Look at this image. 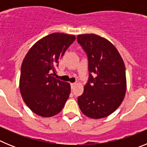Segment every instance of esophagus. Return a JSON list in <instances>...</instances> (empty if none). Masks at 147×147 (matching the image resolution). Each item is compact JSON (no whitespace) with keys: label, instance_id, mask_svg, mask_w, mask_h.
<instances>
[{"label":"esophagus","instance_id":"34e87169","mask_svg":"<svg viewBox=\"0 0 147 147\" xmlns=\"http://www.w3.org/2000/svg\"><path fill=\"white\" fill-rule=\"evenodd\" d=\"M76 83H71V88H74L75 86H76Z\"/></svg>","mask_w":147,"mask_h":147}]
</instances>
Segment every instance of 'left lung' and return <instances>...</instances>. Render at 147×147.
I'll list each match as a JSON object with an SVG mask.
<instances>
[{"label": "left lung", "instance_id": "8db88e82", "mask_svg": "<svg viewBox=\"0 0 147 147\" xmlns=\"http://www.w3.org/2000/svg\"><path fill=\"white\" fill-rule=\"evenodd\" d=\"M88 58L89 79L78 105L91 119L107 117L120 106L127 90L125 65L113 44L94 34L77 36Z\"/></svg>", "mask_w": 147, "mask_h": 147}]
</instances>
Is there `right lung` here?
<instances>
[{"label": "right lung", "instance_id": "1", "mask_svg": "<svg viewBox=\"0 0 147 147\" xmlns=\"http://www.w3.org/2000/svg\"><path fill=\"white\" fill-rule=\"evenodd\" d=\"M75 40L72 34H51L34 44L26 55L19 85L23 101L35 114L51 117L64 107L71 85L54 76L59 59Z\"/></svg>", "mask_w": 147, "mask_h": 147}]
</instances>
